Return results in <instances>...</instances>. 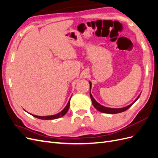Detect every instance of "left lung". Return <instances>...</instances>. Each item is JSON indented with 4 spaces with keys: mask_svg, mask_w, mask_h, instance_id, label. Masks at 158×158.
<instances>
[{
    "mask_svg": "<svg viewBox=\"0 0 158 158\" xmlns=\"http://www.w3.org/2000/svg\"><path fill=\"white\" fill-rule=\"evenodd\" d=\"M91 87H92V84H91V82H89V95H90V98L91 99H92V104L93 106H94V107L97 110H98L100 112H102V113H109V114H115V113H121V112H123L126 111V110H127L129 107H131L132 105L135 103L136 100L139 98L140 95L138 96L136 99L135 101L134 102L132 103H131V105H129V106L125 107H123V108H119V109H114V108H109V107H104L103 106H102V105H100L99 103H98L96 101H95V99L93 98L92 95L90 93V89H91Z\"/></svg>",
    "mask_w": 158,
    "mask_h": 158,
    "instance_id": "8db88e82",
    "label": "left lung"
}]
</instances>
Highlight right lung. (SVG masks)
<instances>
[{
	"label": "right lung",
	"instance_id": "right-lung-1",
	"mask_svg": "<svg viewBox=\"0 0 158 158\" xmlns=\"http://www.w3.org/2000/svg\"><path fill=\"white\" fill-rule=\"evenodd\" d=\"M70 99H69V101L67 103V105H66V106L64 108V109L63 110V111H61L60 113H57L56 114H54V115H51V116H37V115H35V114H32V115L33 117H35L36 118H38L40 119H43V120H52V119H56V118H59L60 117H63L64 114L67 113L68 110L69 109V107H70Z\"/></svg>",
	"mask_w": 158,
	"mask_h": 158
}]
</instances>
